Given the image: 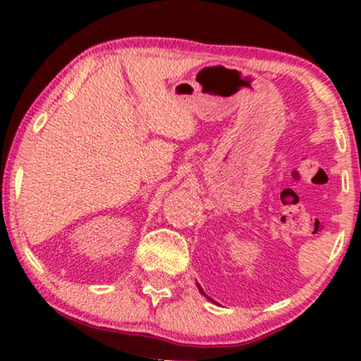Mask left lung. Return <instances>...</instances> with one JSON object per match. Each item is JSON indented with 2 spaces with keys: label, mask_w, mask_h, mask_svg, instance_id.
Segmentation results:
<instances>
[{
  "label": "left lung",
  "mask_w": 361,
  "mask_h": 361,
  "mask_svg": "<svg viewBox=\"0 0 361 361\" xmlns=\"http://www.w3.org/2000/svg\"><path fill=\"white\" fill-rule=\"evenodd\" d=\"M199 289H200V293H202V294H204V295H207V294L204 293V290H202V288H200V286H199Z\"/></svg>",
  "instance_id": "1"
}]
</instances>
